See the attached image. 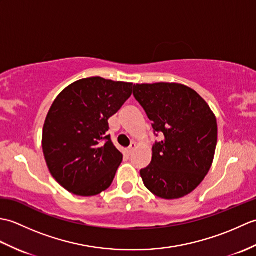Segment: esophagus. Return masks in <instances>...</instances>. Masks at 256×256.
<instances>
[{"label":"esophagus","instance_id":"esophagus-1","mask_svg":"<svg viewBox=\"0 0 256 256\" xmlns=\"http://www.w3.org/2000/svg\"><path fill=\"white\" fill-rule=\"evenodd\" d=\"M136 148H138V145L135 144V143H132L131 146H130V148H128V154L131 155V154L133 153V152H134L135 150H136Z\"/></svg>","mask_w":256,"mask_h":256}]
</instances>
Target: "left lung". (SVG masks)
<instances>
[{"mask_svg": "<svg viewBox=\"0 0 256 256\" xmlns=\"http://www.w3.org/2000/svg\"><path fill=\"white\" fill-rule=\"evenodd\" d=\"M133 94L164 134L153 146L150 164L140 172L157 197L178 199L197 188L214 158L218 124L209 104L189 86L176 82L134 84Z\"/></svg>", "mask_w": 256, "mask_h": 256, "instance_id": "1", "label": "left lung"}]
</instances>
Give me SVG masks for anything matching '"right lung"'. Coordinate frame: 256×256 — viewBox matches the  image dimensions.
Here are the masks:
<instances>
[{
  "mask_svg": "<svg viewBox=\"0 0 256 256\" xmlns=\"http://www.w3.org/2000/svg\"><path fill=\"white\" fill-rule=\"evenodd\" d=\"M132 88L131 82L90 77L69 84L54 101L42 146L52 176L69 192L91 197L111 186L123 154L106 133L108 121Z\"/></svg>",
  "mask_w": 256,
  "mask_h": 256,
  "instance_id": "obj_1",
  "label": "right lung"
}]
</instances>
